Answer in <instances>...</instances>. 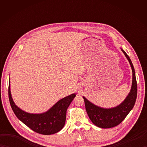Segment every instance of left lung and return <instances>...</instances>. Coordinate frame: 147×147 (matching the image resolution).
I'll return each mask as SVG.
<instances>
[{
  "mask_svg": "<svg viewBox=\"0 0 147 147\" xmlns=\"http://www.w3.org/2000/svg\"><path fill=\"white\" fill-rule=\"evenodd\" d=\"M121 51L129 61L133 71L131 89L124 101L115 107L104 109L93 104L83 96L86 111L90 120L95 126L102 128H110L119 124L132 110L136 100L137 83L135 69L129 56L123 49Z\"/></svg>",
  "mask_w": 147,
  "mask_h": 147,
  "instance_id": "8db88e82",
  "label": "left lung"
}]
</instances>
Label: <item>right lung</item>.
<instances>
[{
    "label": "right lung",
    "mask_w": 147,
    "mask_h": 147,
    "mask_svg": "<svg viewBox=\"0 0 147 147\" xmlns=\"http://www.w3.org/2000/svg\"><path fill=\"white\" fill-rule=\"evenodd\" d=\"M8 94L11 108L19 119L35 132L46 135L57 133L63 128L67 109L76 96L75 93L71 94L60 100L45 113L34 114L22 111L15 105L11 94L10 81Z\"/></svg>",
    "instance_id": "right-lung-1"
}]
</instances>
